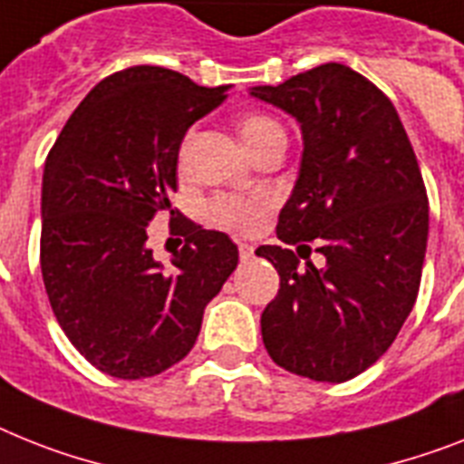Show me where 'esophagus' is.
<instances>
[{
  "mask_svg": "<svg viewBox=\"0 0 464 464\" xmlns=\"http://www.w3.org/2000/svg\"><path fill=\"white\" fill-rule=\"evenodd\" d=\"M239 258L241 260L254 258V246H251V244H246V241H239Z\"/></svg>",
  "mask_w": 464,
  "mask_h": 464,
  "instance_id": "34e87169",
  "label": "esophagus"
}]
</instances>
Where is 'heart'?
<instances>
[{
    "mask_svg": "<svg viewBox=\"0 0 464 464\" xmlns=\"http://www.w3.org/2000/svg\"><path fill=\"white\" fill-rule=\"evenodd\" d=\"M239 135L246 141V147L251 151H260L273 141H286L285 128L267 113H244L239 118ZM191 140V132L182 141V151H179V160L185 159L187 144ZM273 208V197L267 191H254V194H220L208 204V218L210 223L223 229H232V232H246L256 225L260 216H266L267 210Z\"/></svg>",
    "mask_w": 464,
    "mask_h": 464,
    "instance_id": "b5f03b06",
    "label": "heart"
}]
</instances>
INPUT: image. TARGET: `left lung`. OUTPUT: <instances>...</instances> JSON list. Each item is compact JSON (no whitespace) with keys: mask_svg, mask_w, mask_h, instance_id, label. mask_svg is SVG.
Wrapping results in <instances>:
<instances>
[{"mask_svg":"<svg viewBox=\"0 0 464 464\" xmlns=\"http://www.w3.org/2000/svg\"><path fill=\"white\" fill-rule=\"evenodd\" d=\"M251 94L292 113L304 132L296 187L279 213L282 244L256 251L279 273L260 315L263 343L289 372L339 384L386 353L415 305L430 232L422 172L389 97L343 63ZM310 240L328 263L298 271L291 246L309 251Z\"/></svg>","mask_w":464,"mask_h":464,"instance_id":"obj_1","label":"left lung"}]
</instances>
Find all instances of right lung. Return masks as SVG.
I'll list each match as a JSON object with an SVG mask.
<instances>
[{
	"instance_id": "add662e5",
	"label": "right lung",
	"mask_w": 464,
	"mask_h": 464,
	"mask_svg": "<svg viewBox=\"0 0 464 464\" xmlns=\"http://www.w3.org/2000/svg\"><path fill=\"white\" fill-rule=\"evenodd\" d=\"M227 99L160 66L103 78L53 141L42 178L40 266L53 315L92 365L118 379L166 372L197 342L208 301L235 273L227 235L182 218L163 267L149 223L170 210L187 130ZM172 223V220H170Z\"/></svg>"
}]
</instances>
